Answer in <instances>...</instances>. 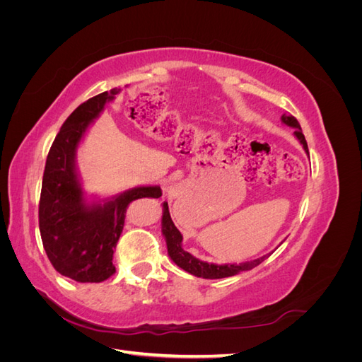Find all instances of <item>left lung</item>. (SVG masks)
Returning <instances> with one entry per match:
<instances>
[{"instance_id":"1","label":"left lung","mask_w":362,"mask_h":362,"mask_svg":"<svg viewBox=\"0 0 362 362\" xmlns=\"http://www.w3.org/2000/svg\"><path fill=\"white\" fill-rule=\"evenodd\" d=\"M281 120L286 125L294 128V136L298 137V140L300 141V145L303 146L306 154L308 152V145H306L305 136L302 133V128L298 122V119L291 115H282ZM161 231L164 238H166V245H168V252L170 259L177 264L178 267H181L182 270L189 272L190 275H194L198 278H205V279H221V278H228V276H234L238 275L240 272H246L257 267L258 264H261L262 261L266 258H269L272 255L266 254L257 259L252 261H246V262H240V264H213V262H205L201 261L196 257H193L192 254H189L187 250L182 249V235L178 231V228L175 226V223L172 222V217L169 213V206L168 202L163 204V217H161Z\"/></svg>"}]
</instances>
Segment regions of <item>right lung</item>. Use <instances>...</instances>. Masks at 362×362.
<instances>
[{
	"mask_svg": "<svg viewBox=\"0 0 362 362\" xmlns=\"http://www.w3.org/2000/svg\"><path fill=\"white\" fill-rule=\"evenodd\" d=\"M120 89L96 95L64 120L48 152L39 202V229L52 267L76 282H103L116 272L113 254L128 205L160 198L158 185H141L104 201L87 202L75 154L84 133Z\"/></svg>",
	"mask_w": 362,
	"mask_h": 362,
	"instance_id": "obj_1",
	"label": "right lung"
}]
</instances>
